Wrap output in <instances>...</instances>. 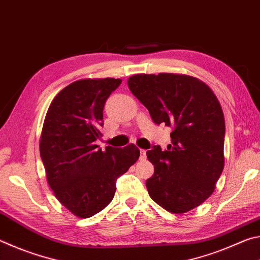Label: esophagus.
<instances>
[{
  "mask_svg": "<svg viewBox=\"0 0 260 260\" xmlns=\"http://www.w3.org/2000/svg\"><path fill=\"white\" fill-rule=\"evenodd\" d=\"M140 153H141L140 159H146V158H147V150H143V149H141Z\"/></svg>",
  "mask_w": 260,
  "mask_h": 260,
  "instance_id": "obj_1",
  "label": "esophagus"
}]
</instances>
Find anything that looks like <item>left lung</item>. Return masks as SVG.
<instances>
[{
  "mask_svg": "<svg viewBox=\"0 0 260 260\" xmlns=\"http://www.w3.org/2000/svg\"><path fill=\"white\" fill-rule=\"evenodd\" d=\"M127 85L153 122L173 127L167 150L147 151L155 169L146 182L149 196L172 213L197 208L213 192L225 164V118L217 96L186 74H135Z\"/></svg>",
  "mask_w": 260,
  "mask_h": 260,
  "instance_id": "8db88e82",
  "label": "left lung"
}]
</instances>
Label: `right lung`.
<instances>
[{
  "label": "right lung",
  "mask_w": 260,
  "mask_h": 260,
  "mask_svg": "<svg viewBox=\"0 0 260 260\" xmlns=\"http://www.w3.org/2000/svg\"><path fill=\"white\" fill-rule=\"evenodd\" d=\"M120 79H82L70 83L52 100L43 122L40 155L47 181L56 199L79 218L99 213L112 201L116 181L139 159L135 144L107 147L102 136L105 101Z\"/></svg>",
  "instance_id": "right-lung-1"
}]
</instances>
